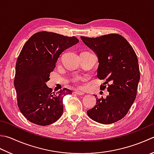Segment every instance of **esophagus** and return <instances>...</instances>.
<instances>
[{"mask_svg": "<svg viewBox=\"0 0 154 154\" xmlns=\"http://www.w3.org/2000/svg\"><path fill=\"white\" fill-rule=\"evenodd\" d=\"M75 94L78 95H83L85 94V93H84V92H81V91H75Z\"/></svg>", "mask_w": 154, "mask_h": 154, "instance_id": "esophagus-1", "label": "esophagus"}]
</instances>
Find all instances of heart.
Instances as JSON below:
<instances>
[{"label": "heart", "mask_w": 154, "mask_h": 154, "mask_svg": "<svg viewBox=\"0 0 154 154\" xmlns=\"http://www.w3.org/2000/svg\"><path fill=\"white\" fill-rule=\"evenodd\" d=\"M74 82H75V83H79V81H78L77 79H75L74 80Z\"/></svg>", "instance_id": "b5f03b06"}]
</instances>
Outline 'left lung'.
<instances>
[{
	"mask_svg": "<svg viewBox=\"0 0 154 154\" xmlns=\"http://www.w3.org/2000/svg\"><path fill=\"white\" fill-rule=\"evenodd\" d=\"M98 58L97 77L107 85L106 98H96L97 103L87 111L90 118L111 124L124 117L136 97L140 74L136 54L126 39L117 34L96 38L81 37ZM95 96L97 97V96Z\"/></svg>",
	"mask_w": 154,
	"mask_h": 154,
	"instance_id": "1",
	"label": "left lung"
}]
</instances>
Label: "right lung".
<instances>
[{
  "label": "right lung",
  "instance_id": "right-lung-1",
  "mask_svg": "<svg viewBox=\"0 0 154 154\" xmlns=\"http://www.w3.org/2000/svg\"><path fill=\"white\" fill-rule=\"evenodd\" d=\"M78 43L75 37L43 31L33 35L23 46L16 63L14 85L18 106L29 122L48 125L62 116L63 97L72 92L67 88L53 92L46 82L61 54Z\"/></svg>",
  "mask_w": 154,
  "mask_h": 154
}]
</instances>
